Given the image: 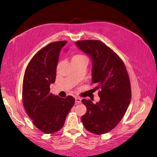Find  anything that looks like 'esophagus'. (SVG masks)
<instances>
[{
  "label": "esophagus",
  "instance_id": "34e87169",
  "mask_svg": "<svg viewBox=\"0 0 157 157\" xmlns=\"http://www.w3.org/2000/svg\"><path fill=\"white\" fill-rule=\"evenodd\" d=\"M75 103H76V104L81 103V98H78V97H76V98H75Z\"/></svg>",
  "mask_w": 157,
  "mask_h": 157
}]
</instances>
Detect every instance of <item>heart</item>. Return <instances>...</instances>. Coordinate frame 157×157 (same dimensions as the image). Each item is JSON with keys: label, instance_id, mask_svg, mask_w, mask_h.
Here are the masks:
<instances>
[{"label": "heart", "instance_id": "1", "mask_svg": "<svg viewBox=\"0 0 157 157\" xmlns=\"http://www.w3.org/2000/svg\"><path fill=\"white\" fill-rule=\"evenodd\" d=\"M72 59H87L85 55H81V54H78V55H74Z\"/></svg>", "mask_w": 157, "mask_h": 157}]
</instances>
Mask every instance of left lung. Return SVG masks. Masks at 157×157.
I'll use <instances>...</instances> for the list:
<instances>
[{
    "label": "left lung",
    "instance_id": "obj_1",
    "mask_svg": "<svg viewBox=\"0 0 157 157\" xmlns=\"http://www.w3.org/2000/svg\"><path fill=\"white\" fill-rule=\"evenodd\" d=\"M76 44L91 58L92 81L100 89L98 102L81 101L86 107L81 121L90 132L101 135L116 127L127 110L131 99L128 74L120 56L102 41L78 40Z\"/></svg>",
    "mask_w": 157,
    "mask_h": 157
}]
</instances>
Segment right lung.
Segmentation results:
<instances>
[{
	"mask_svg": "<svg viewBox=\"0 0 157 157\" xmlns=\"http://www.w3.org/2000/svg\"><path fill=\"white\" fill-rule=\"evenodd\" d=\"M67 41L49 43L33 56L25 72L22 100L32 123L44 134H53L64 125L74 104L72 96L60 98L49 92L56 79L59 55Z\"/></svg>",
	"mask_w": 157,
	"mask_h": 157,
	"instance_id": "obj_1",
	"label": "right lung"
}]
</instances>
